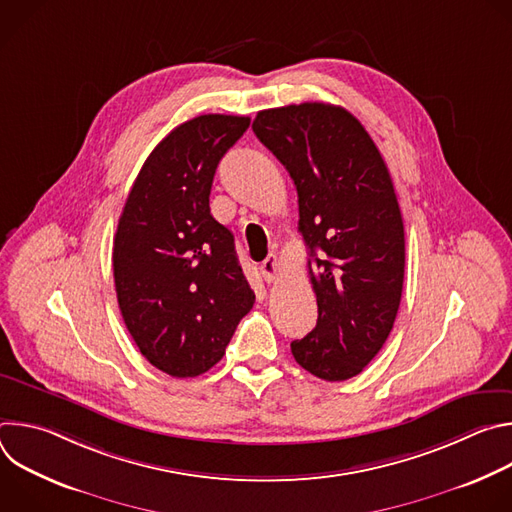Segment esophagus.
I'll return each instance as SVG.
<instances>
[{
	"label": "esophagus",
	"instance_id": "1",
	"mask_svg": "<svg viewBox=\"0 0 512 512\" xmlns=\"http://www.w3.org/2000/svg\"><path fill=\"white\" fill-rule=\"evenodd\" d=\"M279 259H277V255L275 253H269L267 255V259L259 265V273H261V277L267 281V283H273L277 277H279Z\"/></svg>",
	"mask_w": 512,
	"mask_h": 512
}]
</instances>
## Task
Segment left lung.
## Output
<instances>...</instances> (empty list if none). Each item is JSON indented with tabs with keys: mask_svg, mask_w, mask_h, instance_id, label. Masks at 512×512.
I'll use <instances>...</instances> for the list:
<instances>
[{
	"mask_svg": "<svg viewBox=\"0 0 512 512\" xmlns=\"http://www.w3.org/2000/svg\"><path fill=\"white\" fill-rule=\"evenodd\" d=\"M253 131L296 184L312 257L318 322L291 354L318 379H352L383 348L401 302L405 231L391 174L367 129L336 105L265 109Z\"/></svg>",
	"mask_w": 512,
	"mask_h": 512,
	"instance_id": "8db88e82",
	"label": "left lung"
}]
</instances>
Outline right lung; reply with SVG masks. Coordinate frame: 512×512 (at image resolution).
<instances>
[{"label":"right lung","mask_w":512,"mask_h":512,"mask_svg":"<svg viewBox=\"0 0 512 512\" xmlns=\"http://www.w3.org/2000/svg\"><path fill=\"white\" fill-rule=\"evenodd\" d=\"M249 117L200 115L170 131L141 166L113 239L123 322L139 352L170 377H198L223 358L255 294L233 233L210 214L218 162Z\"/></svg>","instance_id":"1"}]
</instances>
